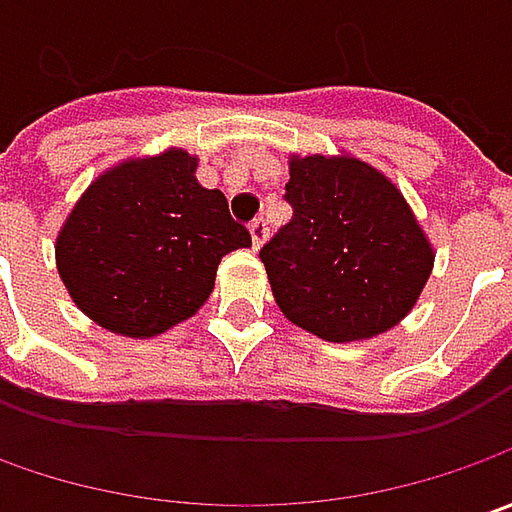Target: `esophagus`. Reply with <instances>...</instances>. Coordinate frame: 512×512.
I'll return each mask as SVG.
<instances>
[{"mask_svg":"<svg viewBox=\"0 0 512 512\" xmlns=\"http://www.w3.org/2000/svg\"><path fill=\"white\" fill-rule=\"evenodd\" d=\"M267 233H270V227H267L265 219L250 222V239H253V247H256V250L267 242Z\"/></svg>","mask_w":512,"mask_h":512,"instance_id":"1","label":"esophagus"}]
</instances>
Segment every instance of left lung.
<instances>
[{"mask_svg":"<svg viewBox=\"0 0 512 512\" xmlns=\"http://www.w3.org/2000/svg\"><path fill=\"white\" fill-rule=\"evenodd\" d=\"M287 165L293 219L259 253L285 319L336 344L399 325L436 262L402 190L350 153Z\"/></svg>","mask_w":512,"mask_h":512,"instance_id":"left-lung-1","label":"left lung"}]
</instances>
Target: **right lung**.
<instances>
[{"label":"right lung","mask_w":512,"mask_h":512,"mask_svg":"<svg viewBox=\"0 0 512 512\" xmlns=\"http://www.w3.org/2000/svg\"><path fill=\"white\" fill-rule=\"evenodd\" d=\"M182 148L99 173L56 236V270L76 307L110 333L153 339L182 325L216 285L222 256L250 247L222 190Z\"/></svg>","instance_id":"add662e5"}]
</instances>
